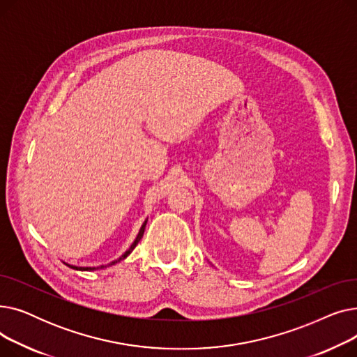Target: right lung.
<instances>
[{
    "label": "right lung",
    "instance_id": "add662e5",
    "mask_svg": "<svg viewBox=\"0 0 357 357\" xmlns=\"http://www.w3.org/2000/svg\"><path fill=\"white\" fill-rule=\"evenodd\" d=\"M146 222H147V220L143 222V226H142V229H140V231H139V234H137V237H136V240L133 241V245L130 246V249L119 259V260H116V261H112L111 265H114V264H117V261H120V260H123V259H126L131 252H133V249L137 246V243L142 240V237H143V233H144V227H146ZM68 265V264H66ZM69 268H72V269H77V271H96V269H98V268H78V266H72V265H68ZM104 266H101V269H102Z\"/></svg>",
    "mask_w": 357,
    "mask_h": 357
}]
</instances>
